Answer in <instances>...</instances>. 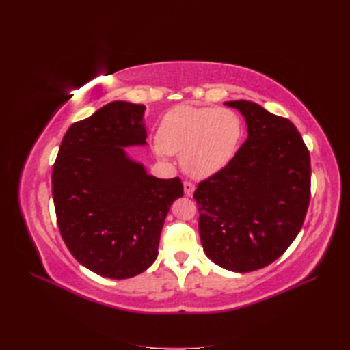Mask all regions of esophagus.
I'll return each mask as SVG.
<instances>
[{
    "label": "esophagus",
    "mask_w": 350,
    "mask_h": 350,
    "mask_svg": "<svg viewBox=\"0 0 350 350\" xmlns=\"http://www.w3.org/2000/svg\"><path fill=\"white\" fill-rule=\"evenodd\" d=\"M194 189H196V185L191 181H185L184 183V193H185V196L191 197L194 194Z\"/></svg>",
    "instance_id": "34e87169"
}]
</instances>
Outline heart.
Instances as JSON below:
<instances>
[{
  "label": "heart",
  "instance_id": "obj_1",
  "mask_svg": "<svg viewBox=\"0 0 350 350\" xmlns=\"http://www.w3.org/2000/svg\"><path fill=\"white\" fill-rule=\"evenodd\" d=\"M242 131V120L234 109L179 105L163 115L153 147L162 159L181 154L187 174L207 178L234 159Z\"/></svg>",
  "mask_w": 350,
  "mask_h": 350
}]
</instances>
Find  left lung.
I'll list each match as a JSON object with an SVG mask.
<instances>
[{
	"mask_svg": "<svg viewBox=\"0 0 350 350\" xmlns=\"http://www.w3.org/2000/svg\"><path fill=\"white\" fill-rule=\"evenodd\" d=\"M247 121L234 159L198 183V230L206 256L230 271L269 266L304 225L311 197V159L296 126L250 100L226 102Z\"/></svg>",
	"mask_w": 350,
	"mask_h": 350,
	"instance_id": "left-lung-1",
	"label": "left lung"
}]
</instances>
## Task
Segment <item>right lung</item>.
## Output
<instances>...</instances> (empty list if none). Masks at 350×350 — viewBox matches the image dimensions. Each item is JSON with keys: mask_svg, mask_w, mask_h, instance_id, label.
<instances>
[{"mask_svg": "<svg viewBox=\"0 0 350 350\" xmlns=\"http://www.w3.org/2000/svg\"><path fill=\"white\" fill-rule=\"evenodd\" d=\"M144 109L116 100L74 122L52 167L61 237L103 278L129 279L152 266L169 207L184 196L181 179L154 178L124 150L146 144Z\"/></svg>", "mask_w": 350, "mask_h": 350, "instance_id": "add662e5", "label": "right lung"}]
</instances>
